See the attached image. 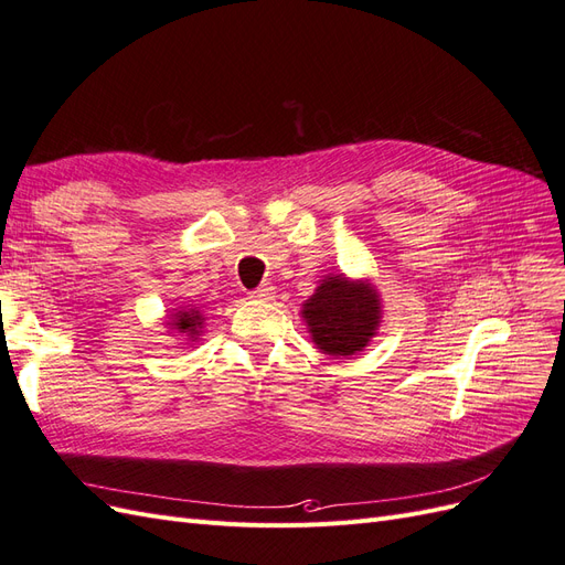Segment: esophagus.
Here are the masks:
<instances>
[{
    "label": "esophagus",
    "mask_w": 565,
    "mask_h": 565,
    "mask_svg": "<svg viewBox=\"0 0 565 565\" xmlns=\"http://www.w3.org/2000/svg\"><path fill=\"white\" fill-rule=\"evenodd\" d=\"M273 295H276V287H273L270 282H264V285H259L256 289H252V292H249V299H256V301H268V299H273Z\"/></svg>",
    "instance_id": "1"
}]
</instances>
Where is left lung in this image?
Returning a JSON list of instances; mask_svg holds the SVG:
<instances>
[{"label": "left lung", "instance_id": "left-lung-1", "mask_svg": "<svg viewBox=\"0 0 565 565\" xmlns=\"http://www.w3.org/2000/svg\"><path fill=\"white\" fill-rule=\"evenodd\" d=\"M301 318L324 355L349 358L377 337L382 295L367 278L351 280L344 273H328L301 303Z\"/></svg>", "mask_w": 565, "mask_h": 565}]
</instances>
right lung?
Listing matches in <instances>:
<instances>
[{
    "label": "right lung",
    "mask_w": 565,
    "mask_h": 565,
    "mask_svg": "<svg viewBox=\"0 0 565 565\" xmlns=\"http://www.w3.org/2000/svg\"><path fill=\"white\" fill-rule=\"evenodd\" d=\"M204 320L207 318H204V313L200 311V306H179V309H172V313H167L162 324L169 334L185 337L183 341H188V344L193 347L202 337Z\"/></svg>",
    "instance_id": "add662e5"
}]
</instances>
